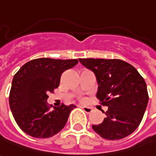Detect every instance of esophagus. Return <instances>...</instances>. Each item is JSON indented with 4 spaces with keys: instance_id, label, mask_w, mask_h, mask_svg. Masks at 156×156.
I'll list each match as a JSON object with an SVG mask.
<instances>
[{
    "instance_id": "34e87169",
    "label": "esophagus",
    "mask_w": 156,
    "mask_h": 156,
    "mask_svg": "<svg viewBox=\"0 0 156 156\" xmlns=\"http://www.w3.org/2000/svg\"><path fill=\"white\" fill-rule=\"evenodd\" d=\"M83 110V112L87 113V114H89V113H91V112H93V108L92 107H89V106H80Z\"/></svg>"
}]
</instances>
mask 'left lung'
<instances>
[{
  "mask_svg": "<svg viewBox=\"0 0 156 156\" xmlns=\"http://www.w3.org/2000/svg\"><path fill=\"white\" fill-rule=\"evenodd\" d=\"M93 71L98 82L96 97L108 106L103 122L93 125L101 138L118 140L130 135L143 119L149 101L146 83L131 64L119 59H78Z\"/></svg>",
  "mask_w": 156,
  "mask_h": 156,
  "instance_id": "8db88e82",
  "label": "left lung"
}]
</instances>
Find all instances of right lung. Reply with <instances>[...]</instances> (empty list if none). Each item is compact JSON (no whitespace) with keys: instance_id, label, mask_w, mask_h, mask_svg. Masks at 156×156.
<instances>
[{"instance_id":"1","label":"right lung","mask_w":156,"mask_h":156,"mask_svg":"<svg viewBox=\"0 0 156 156\" xmlns=\"http://www.w3.org/2000/svg\"><path fill=\"white\" fill-rule=\"evenodd\" d=\"M77 59L38 58L29 61L17 71L10 90L9 105L18 127L37 139L58 133L67 123L74 105L62 104L51 109L49 94L58 88L64 71L77 65Z\"/></svg>"}]
</instances>
